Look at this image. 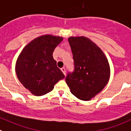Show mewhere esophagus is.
I'll use <instances>...</instances> for the list:
<instances>
[{"instance_id":"1","label":"esophagus","mask_w":131,"mask_h":131,"mask_svg":"<svg viewBox=\"0 0 131 131\" xmlns=\"http://www.w3.org/2000/svg\"><path fill=\"white\" fill-rule=\"evenodd\" d=\"M61 71L63 72V74H64V76H65L66 75V69H65V68H64V67H63V68H61Z\"/></svg>"}]
</instances>
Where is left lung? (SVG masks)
Masks as SVG:
<instances>
[{"label":"left lung","instance_id":"8db88e82","mask_svg":"<svg viewBox=\"0 0 131 131\" xmlns=\"http://www.w3.org/2000/svg\"><path fill=\"white\" fill-rule=\"evenodd\" d=\"M73 55L74 71L66 82L70 92L82 101H90L109 81L110 68L107 57L95 42L85 36L68 38Z\"/></svg>","mask_w":131,"mask_h":131}]
</instances>
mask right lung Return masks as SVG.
Listing matches in <instances>:
<instances>
[{
    "instance_id": "1",
    "label": "right lung",
    "mask_w": 131,
    "mask_h": 131,
    "mask_svg": "<svg viewBox=\"0 0 131 131\" xmlns=\"http://www.w3.org/2000/svg\"><path fill=\"white\" fill-rule=\"evenodd\" d=\"M63 40L62 36L51 35L38 36L26 45L17 57V78L32 95H46L64 78L53 57L54 49Z\"/></svg>"
}]
</instances>
